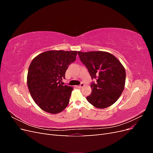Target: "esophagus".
<instances>
[{
	"instance_id": "obj_1",
	"label": "esophagus",
	"mask_w": 153,
	"mask_h": 153,
	"mask_svg": "<svg viewBox=\"0 0 153 153\" xmlns=\"http://www.w3.org/2000/svg\"><path fill=\"white\" fill-rule=\"evenodd\" d=\"M85 85H84V83H83V82H82L81 84H80V85H79V87H84Z\"/></svg>"
}]
</instances>
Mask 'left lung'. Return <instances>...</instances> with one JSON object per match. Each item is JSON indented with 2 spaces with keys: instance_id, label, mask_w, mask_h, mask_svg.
<instances>
[{
  "instance_id": "obj_1",
  "label": "left lung",
  "mask_w": 153,
  "mask_h": 153,
  "mask_svg": "<svg viewBox=\"0 0 153 153\" xmlns=\"http://www.w3.org/2000/svg\"><path fill=\"white\" fill-rule=\"evenodd\" d=\"M82 63L96 83H92V92L87 97L89 102L98 108L112 105L121 96L126 82L124 67L112 53L103 51L78 52Z\"/></svg>"
}]
</instances>
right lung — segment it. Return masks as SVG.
I'll list each match as a JSON object with an SVG mask.
<instances>
[{"label": "right lung", "instance_id": "obj_1", "mask_svg": "<svg viewBox=\"0 0 153 153\" xmlns=\"http://www.w3.org/2000/svg\"><path fill=\"white\" fill-rule=\"evenodd\" d=\"M76 55V51L48 50L32 61L27 74V86L32 99L41 110L55 114L66 108L73 87L60 82Z\"/></svg>", "mask_w": 153, "mask_h": 153}]
</instances>
